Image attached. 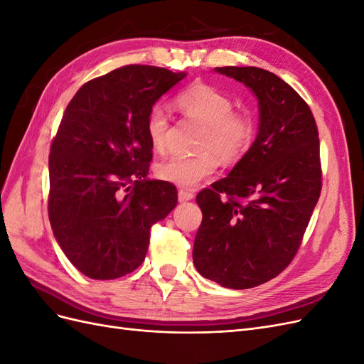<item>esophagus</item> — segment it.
<instances>
[{
	"label": "esophagus",
	"mask_w": 364,
	"mask_h": 364,
	"mask_svg": "<svg viewBox=\"0 0 364 364\" xmlns=\"http://www.w3.org/2000/svg\"><path fill=\"white\" fill-rule=\"evenodd\" d=\"M178 199L179 202H188L194 199V194L191 191H186V190H179L178 193Z\"/></svg>",
	"instance_id": "obj_1"
}]
</instances>
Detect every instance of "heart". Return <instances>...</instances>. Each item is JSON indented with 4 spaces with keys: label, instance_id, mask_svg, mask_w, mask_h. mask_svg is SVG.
I'll use <instances>...</instances> for the list:
<instances>
[{
    "label": "heart",
    "instance_id": "b5f03b06",
    "mask_svg": "<svg viewBox=\"0 0 364 364\" xmlns=\"http://www.w3.org/2000/svg\"><path fill=\"white\" fill-rule=\"evenodd\" d=\"M183 115L205 124L199 141L200 153L193 156H171L158 164L156 174L165 182L181 188H194L217 171L218 159L226 164L237 162L249 150L255 136L257 123L252 112L235 111L234 100L225 91L206 83L183 90L178 98ZM168 111L161 105L151 106L146 119V130L151 149L167 150Z\"/></svg>",
    "mask_w": 364,
    "mask_h": 364
}]
</instances>
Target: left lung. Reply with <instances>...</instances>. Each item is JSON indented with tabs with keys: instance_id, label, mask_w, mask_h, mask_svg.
<instances>
[{
	"instance_id": "8db88e82",
	"label": "left lung",
	"mask_w": 364,
	"mask_h": 364,
	"mask_svg": "<svg viewBox=\"0 0 364 364\" xmlns=\"http://www.w3.org/2000/svg\"><path fill=\"white\" fill-rule=\"evenodd\" d=\"M215 71L257 95L259 127L232 171L197 194L203 218L193 261L203 278L245 290L278 277L299 250L322 190L321 147L310 106L277 74Z\"/></svg>"
}]
</instances>
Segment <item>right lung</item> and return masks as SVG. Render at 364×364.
<instances>
[{
  "label": "right lung",
  "mask_w": 364,
  "mask_h": 364,
  "mask_svg": "<svg viewBox=\"0 0 364 364\" xmlns=\"http://www.w3.org/2000/svg\"><path fill=\"white\" fill-rule=\"evenodd\" d=\"M186 73L127 65L75 92L50 149L48 217L60 249L91 279L146 258L150 229L178 205L173 183L147 179V114Z\"/></svg>",
  "instance_id": "add662e5"
}]
</instances>
